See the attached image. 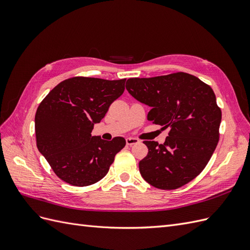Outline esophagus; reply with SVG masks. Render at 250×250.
Segmentation results:
<instances>
[{
    "label": "esophagus",
    "instance_id": "obj_1",
    "mask_svg": "<svg viewBox=\"0 0 250 250\" xmlns=\"http://www.w3.org/2000/svg\"><path fill=\"white\" fill-rule=\"evenodd\" d=\"M139 143H140V141L138 139H134V138H127L126 139V144L129 146H133V145H135V144H139Z\"/></svg>",
    "mask_w": 250,
    "mask_h": 250
}]
</instances>
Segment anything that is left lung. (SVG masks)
Here are the masks:
<instances>
[{"mask_svg":"<svg viewBox=\"0 0 250 250\" xmlns=\"http://www.w3.org/2000/svg\"><path fill=\"white\" fill-rule=\"evenodd\" d=\"M126 89L151 107L149 121L170 128L164 144L144 142L148 154L139 164L142 177L161 190H174L190 183L206 168L219 141L221 109L214 90L184 72L130 78Z\"/></svg>","mask_w":250,"mask_h":250,"instance_id":"left-lung-1","label":"left lung"}]
</instances>
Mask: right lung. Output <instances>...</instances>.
I'll list each match as a JSON object with an SVG mask.
<instances>
[{
    "instance_id": "right-lung-1",
    "label": "right lung",
    "mask_w": 250,
    "mask_h": 250,
    "mask_svg": "<svg viewBox=\"0 0 250 250\" xmlns=\"http://www.w3.org/2000/svg\"><path fill=\"white\" fill-rule=\"evenodd\" d=\"M126 79L73 77L57 84L35 113L36 145L56 175L86 187L106 175L124 138L92 137L110 104L124 93Z\"/></svg>"
}]
</instances>
